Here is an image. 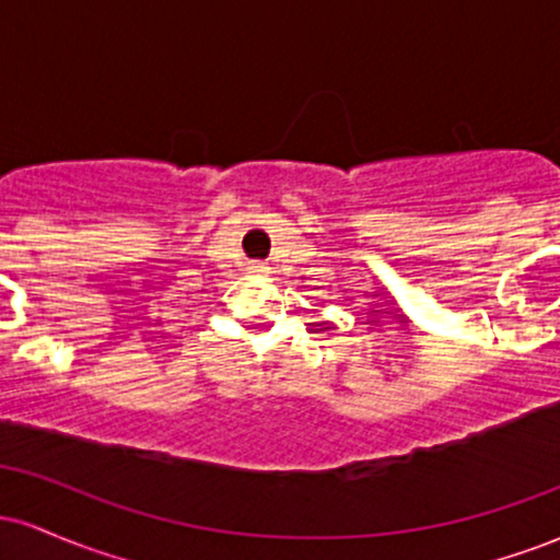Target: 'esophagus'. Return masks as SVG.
Segmentation results:
<instances>
[{
	"label": "esophagus",
	"mask_w": 560,
	"mask_h": 560,
	"mask_svg": "<svg viewBox=\"0 0 560 560\" xmlns=\"http://www.w3.org/2000/svg\"><path fill=\"white\" fill-rule=\"evenodd\" d=\"M249 273H258V276L268 273V266L266 262H249Z\"/></svg>",
	"instance_id": "34e87169"
}]
</instances>
